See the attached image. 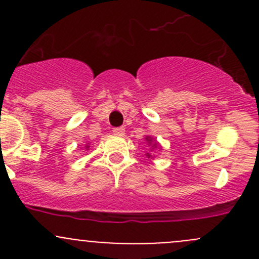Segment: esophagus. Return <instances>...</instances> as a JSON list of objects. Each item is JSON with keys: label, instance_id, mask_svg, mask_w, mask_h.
<instances>
[{"label": "esophagus", "instance_id": "1", "mask_svg": "<svg viewBox=\"0 0 259 259\" xmlns=\"http://www.w3.org/2000/svg\"><path fill=\"white\" fill-rule=\"evenodd\" d=\"M113 133L115 135H119V137H122L125 134V129L124 127H114Z\"/></svg>", "mask_w": 259, "mask_h": 259}]
</instances>
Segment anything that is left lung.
<instances>
[{
    "mask_svg": "<svg viewBox=\"0 0 259 259\" xmlns=\"http://www.w3.org/2000/svg\"><path fill=\"white\" fill-rule=\"evenodd\" d=\"M146 139H148V138H146ZM148 140H149V139H148Z\"/></svg>",
    "mask_w": 259,
    "mask_h": 259,
    "instance_id": "obj_1",
    "label": "left lung"
}]
</instances>
